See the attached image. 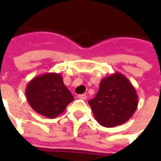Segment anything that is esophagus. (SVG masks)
<instances>
[{
  "label": "esophagus",
  "mask_w": 161,
  "mask_h": 161,
  "mask_svg": "<svg viewBox=\"0 0 161 161\" xmlns=\"http://www.w3.org/2000/svg\"><path fill=\"white\" fill-rule=\"evenodd\" d=\"M78 97L80 99H82V100H85L87 98V95L86 94H81V95H78Z\"/></svg>",
  "instance_id": "1"
}]
</instances>
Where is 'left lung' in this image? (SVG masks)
<instances>
[{"label": "left lung", "instance_id": "1", "mask_svg": "<svg viewBox=\"0 0 161 161\" xmlns=\"http://www.w3.org/2000/svg\"><path fill=\"white\" fill-rule=\"evenodd\" d=\"M89 105L100 125L114 127L129 120L138 106V96L125 75L115 72L103 79Z\"/></svg>", "mask_w": 161, "mask_h": 161}]
</instances>
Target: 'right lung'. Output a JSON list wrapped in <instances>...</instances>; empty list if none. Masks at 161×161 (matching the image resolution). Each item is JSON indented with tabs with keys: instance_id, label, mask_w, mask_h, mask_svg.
Returning <instances> with one entry per match:
<instances>
[{
	"instance_id": "add662e5",
	"label": "right lung",
	"mask_w": 161,
	"mask_h": 161,
	"mask_svg": "<svg viewBox=\"0 0 161 161\" xmlns=\"http://www.w3.org/2000/svg\"><path fill=\"white\" fill-rule=\"evenodd\" d=\"M28 104L38 114L55 118L65 110L73 96L60 73L47 72L33 78L26 87Z\"/></svg>"
}]
</instances>
